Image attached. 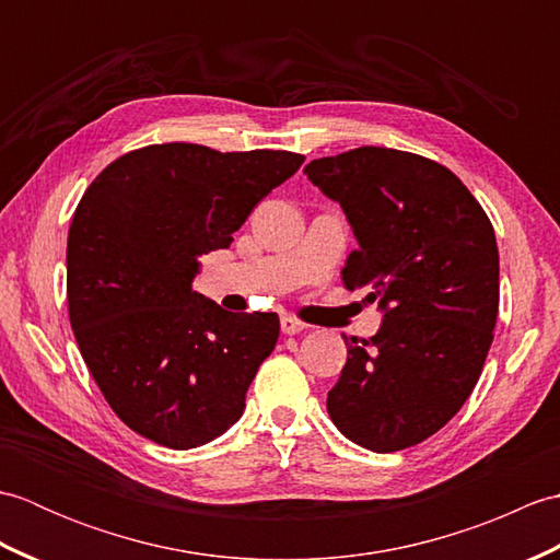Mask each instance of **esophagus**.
Instances as JSON below:
<instances>
[{
  "mask_svg": "<svg viewBox=\"0 0 560 560\" xmlns=\"http://www.w3.org/2000/svg\"><path fill=\"white\" fill-rule=\"evenodd\" d=\"M305 327H307V325L301 323L299 317H293V315H283V317H281V331H283V335H289V337L301 335V331H303Z\"/></svg>",
  "mask_w": 560,
  "mask_h": 560,
  "instance_id": "obj_1",
  "label": "esophagus"
}]
</instances>
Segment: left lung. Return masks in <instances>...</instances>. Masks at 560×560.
Returning <instances> with one entry per match:
<instances>
[{
  "label": "left lung",
  "instance_id": "1",
  "mask_svg": "<svg viewBox=\"0 0 560 560\" xmlns=\"http://www.w3.org/2000/svg\"><path fill=\"white\" fill-rule=\"evenodd\" d=\"M305 173L359 237L343 287L368 289L385 311L375 337H343L329 419L365 450L419 445L462 409L491 349L501 299L491 219L455 173L419 153L361 147Z\"/></svg>",
  "mask_w": 560,
  "mask_h": 560
}]
</instances>
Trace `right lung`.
<instances>
[{"label":"right lung","mask_w":560,"mask_h":560,"mask_svg":"<svg viewBox=\"0 0 560 560\" xmlns=\"http://www.w3.org/2000/svg\"><path fill=\"white\" fill-rule=\"evenodd\" d=\"M303 161L171 141L125 153L83 192L67 237L69 323L105 401L139 435L189 450L241 419L279 315L201 299L197 257L229 247Z\"/></svg>","instance_id":"add662e5"}]
</instances>
